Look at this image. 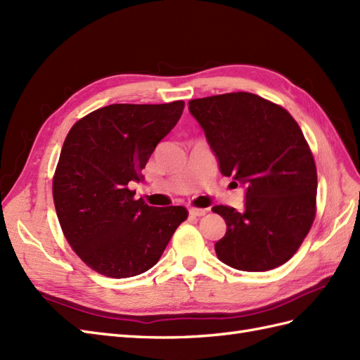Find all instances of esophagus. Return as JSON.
Instances as JSON below:
<instances>
[{
    "label": "esophagus",
    "mask_w": 360,
    "mask_h": 360,
    "mask_svg": "<svg viewBox=\"0 0 360 360\" xmlns=\"http://www.w3.org/2000/svg\"><path fill=\"white\" fill-rule=\"evenodd\" d=\"M207 212V209H197V207H191L189 209V214L192 217H203Z\"/></svg>",
    "instance_id": "obj_1"
}]
</instances>
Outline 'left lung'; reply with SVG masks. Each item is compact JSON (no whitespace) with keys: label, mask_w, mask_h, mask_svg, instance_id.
Instances as JSON below:
<instances>
[{"label":"left lung","mask_w":360,"mask_h":360,"mask_svg":"<svg viewBox=\"0 0 360 360\" xmlns=\"http://www.w3.org/2000/svg\"><path fill=\"white\" fill-rule=\"evenodd\" d=\"M220 171L246 186L244 210L214 206L226 221L215 243L224 264L266 271L290 259L316 214L318 175L296 120L279 105L238 91L189 101Z\"/></svg>","instance_id":"1"}]
</instances>
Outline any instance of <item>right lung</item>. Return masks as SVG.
<instances>
[{"instance_id":"1","label":"right lung","mask_w":360,"mask_h":360,"mask_svg":"<svg viewBox=\"0 0 360 360\" xmlns=\"http://www.w3.org/2000/svg\"><path fill=\"white\" fill-rule=\"evenodd\" d=\"M183 108V101L112 103L77 120L65 137L53 177L58 220L77 257L103 276L150 270L188 218L183 206H148L128 188L143 179Z\"/></svg>"}]
</instances>
